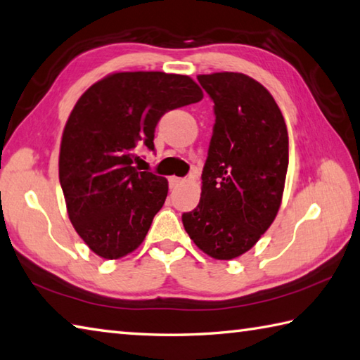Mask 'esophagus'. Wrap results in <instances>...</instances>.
Segmentation results:
<instances>
[{
    "mask_svg": "<svg viewBox=\"0 0 360 360\" xmlns=\"http://www.w3.org/2000/svg\"><path fill=\"white\" fill-rule=\"evenodd\" d=\"M168 181H170V186L172 187H176V186H179V184H182V182H184V179L178 178V176H172V178L168 179Z\"/></svg>",
    "mask_w": 360,
    "mask_h": 360,
    "instance_id": "1",
    "label": "esophagus"
}]
</instances>
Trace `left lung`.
<instances>
[{"label":"left lung","instance_id":"1","mask_svg":"<svg viewBox=\"0 0 360 360\" xmlns=\"http://www.w3.org/2000/svg\"><path fill=\"white\" fill-rule=\"evenodd\" d=\"M198 81L214 100L215 124L200 202L182 223L202 252L231 260L250 251L279 212L288 134L274 98L252 77L221 72Z\"/></svg>","mask_w":360,"mask_h":360}]
</instances>
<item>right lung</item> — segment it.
<instances>
[{
  "label": "right lung",
  "mask_w": 360,
  "mask_h": 360,
  "mask_svg": "<svg viewBox=\"0 0 360 360\" xmlns=\"http://www.w3.org/2000/svg\"><path fill=\"white\" fill-rule=\"evenodd\" d=\"M202 100L192 77L117 72L90 86L62 132L59 179L75 231L96 256L136 251L162 209L168 181L132 165L154 150V129L168 110Z\"/></svg>",
  "instance_id": "right-lung-1"
}]
</instances>
